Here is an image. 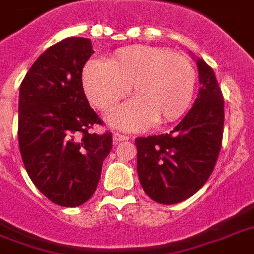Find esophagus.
I'll list each match as a JSON object with an SVG mask.
<instances>
[{
	"instance_id": "obj_1",
	"label": "esophagus",
	"mask_w": 254,
	"mask_h": 254,
	"mask_svg": "<svg viewBox=\"0 0 254 254\" xmlns=\"http://www.w3.org/2000/svg\"><path fill=\"white\" fill-rule=\"evenodd\" d=\"M127 139H130V137H129V135L120 134V133H115V134H113V141H115L116 143L123 142V141H127Z\"/></svg>"
}]
</instances>
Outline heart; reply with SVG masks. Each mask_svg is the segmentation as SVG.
Segmentation results:
<instances>
[{"instance_id": "heart-1", "label": "heart", "mask_w": 254, "mask_h": 254, "mask_svg": "<svg viewBox=\"0 0 254 254\" xmlns=\"http://www.w3.org/2000/svg\"><path fill=\"white\" fill-rule=\"evenodd\" d=\"M195 79L189 58L153 46L124 47L107 63L89 61L83 69L87 97L101 111L112 109L133 88L135 99L107 117L112 127L130 131L179 119L192 100Z\"/></svg>"}]
</instances>
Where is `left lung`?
Here are the masks:
<instances>
[{
	"instance_id": "left-lung-1",
	"label": "left lung",
	"mask_w": 254,
	"mask_h": 254,
	"mask_svg": "<svg viewBox=\"0 0 254 254\" xmlns=\"http://www.w3.org/2000/svg\"><path fill=\"white\" fill-rule=\"evenodd\" d=\"M199 93L192 108L166 134L139 137L137 173L147 196L161 204H175L203 187L220 153L224 100L213 69L195 59Z\"/></svg>"
}]
</instances>
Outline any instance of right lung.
<instances>
[{
    "mask_svg": "<svg viewBox=\"0 0 254 254\" xmlns=\"http://www.w3.org/2000/svg\"><path fill=\"white\" fill-rule=\"evenodd\" d=\"M92 54L91 39L65 38L34 62L19 88L22 161L35 187L62 207H77L93 195L112 149V133H89L101 124L81 83Z\"/></svg>",
    "mask_w": 254,
    "mask_h": 254,
    "instance_id": "1",
    "label": "right lung"
}]
</instances>
